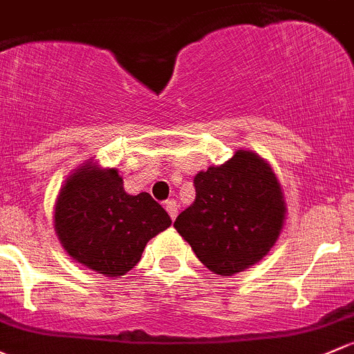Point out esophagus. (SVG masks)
Returning a JSON list of instances; mask_svg holds the SVG:
<instances>
[{"label": "esophagus", "instance_id": "esophagus-1", "mask_svg": "<svg viewBox=\"0 0 354 354\" xmlns=\"http://www.w3.org/2000/svg\"><path fill=\"white\" fill-rule=\"evenodd\" d=\"M165 207H166L167 214H169V217L174 221V218H176V215H178V203L174 202V200H167V202L165 203Z\"/></svg>", "mask_w": 354, "mask_h": 354}]
</instances>
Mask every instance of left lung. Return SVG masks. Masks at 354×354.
Masks as SVG:
<instances>
[{
	"label": "left lung",
	"instance_id": "left-lung-1",
	"mask_svg": "<svg viewBox=\"0 0 354 354\" xmlns=\"http://www.w3.org/2000/svg\"><path fill=\"white\" fill-rule=\"evenodd\" d=\"M193 183L195 202L178 215L174 229L196 258L222 277L265 258L286 212L280 181L265 159L241 149L225 165L200 171Z\"/></svg>",
	"mask_w": 354,
	"mask_h": 354
}]
</instances>
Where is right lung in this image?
Instances as JSON below:
<instances>
[{"label": "right lung", "instance_id": "right-lung-1", "mask_svg": "<svg viewBox=\"0 0 354 354\" xmlns=\"http://www.w3.org/2000/svg\"><path fill=\"white\" fill-rule=\"evenodd\" d=\"M169 225L167 212L149 193L125 192L115 167H77L55 202L54 227L66 252L111 278L132 270L149 241Z\"/></svg>", "mask_w": 354, "mask_h": 354}]
</instances>
